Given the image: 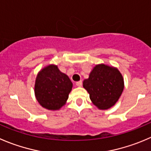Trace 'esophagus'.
I'll use <instances>...</instances> for the list:
<instances>
[{"instance_id":"esophagus-1","label":"esophagus","mask_w":151,"mask_h":151,"mask_svg":"<svg viewBox=\"0 0 151 151\" xmlns=\"http://www.w3.org/2000/svg\"><path fill=\"white\" fill-rule=\"evenodd\" d=\"M76 85H77V86L80 87V86H83V81H82V80H80V81L77 82V83H76Z\"/></svg>"}]
</instances>
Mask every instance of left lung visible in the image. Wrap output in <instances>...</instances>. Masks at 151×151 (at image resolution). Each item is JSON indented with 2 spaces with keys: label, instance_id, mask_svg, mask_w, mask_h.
<instances>
[{
  "label": "left lung",
  "instance_id": "left-lung-1",
  "mask_svg": "<svg viewBox=\"0 0 151 151\" xmlns=\"http://www.w3.org/2000/svg\"><path fill=\"white\" fill-rule=\"evenodd\" d=\"M91 100L99 109H108L118 101L124 88L122 74L116 68L97 65L83 81Z\"/></svg>",
  "mask_w": 151,
  "mask_h": 151
}]
</instances>
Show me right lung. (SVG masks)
Masks as SVG:
<instances>
[{
	"label": "right lung",
	"instance_id": "right-lung-1",
	"mask_svg": "<svg viewBox=\"0 0 151 151\" xmlns=\"http://www.w3.org/2000/svg\"><path fill=\"white\" fill-rule=\"evenodd\" d=\"M72 88V83L66 74L50 65L39 72L36 78L35 93L37 100L49 110H58L64 105Z\"/></svg>",
	"mask_w": 151,
	"mask_h": 151
}]
</instances>
